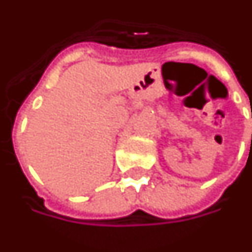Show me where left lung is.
Listing matches in <instances>:
<instances>
[{
	"instance_id": "obj_1",
	"label": "left lung",
	"mask_w": 252,
	"mask_h": 252,
	"mask_svg": "<svg viewBox=\"0 0 252 252\" xmlns=\"http://www.w3.org/2000/svg\"><path fill=\"white\" fill-rule=\"evenodd\" d=\"M251 117H252V112H251Z\"/></svg>"
}]
</instances>
